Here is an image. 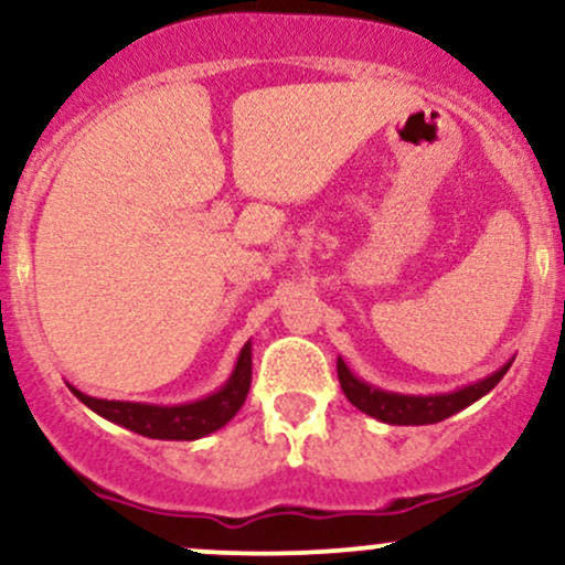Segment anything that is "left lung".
<instances>
[{
  "label": "left lung",
  "instance_id": "1",
  "mask_svg": "<svg viewBox=\"0 0 565 565\" xmlns=\"http://www.w3.org/2000/svg\"><path fill=\"white\" fill-rule=\"evenodd\" d=\"M512 359L504 366H499L489 377L472 382V385L459 387L451 393H438V395H404V393H391L382 391V387L369 385V382L359 380L350 372L348 364L342 359H337V377H340L342 393L348 395V401L355 408L369 414V417L380 419L387 425H433L440 419L451 417V414L462 412L470 404H476L478 398H483L486 393L494 391L497 382L508 374Z\"/></svg>",
  "mask_w": 565,
  "mask_h": 565
}]
</instances>
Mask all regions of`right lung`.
<instances>
[{
  "instance_id": "right-lung-1",
  "label": "right lung",
  "mask_w": 565,
  "mask_h": 565,
  "mask_svg": "<svg viewBox=\"0 0 565 565\" xmlns=\"http://www.w3.org/2000/svg\"><path fill=\"white\" fill-rule=\"evenodd\" d=\"M252 382V340L246 342L238 353L236 366H233L231 377L225 380L223 387L215 393L204 395L199 401H188V404L161 406V404H138V401H108L93 398V395L76 391L74 385L71 393L82 401L84 406L93 408L108 423L127 427V430L138 433V436L157 438V440H196L220 430L236 417L238 408L244 406L246 393H249Z\"/></svg>"
}]
</instances>
